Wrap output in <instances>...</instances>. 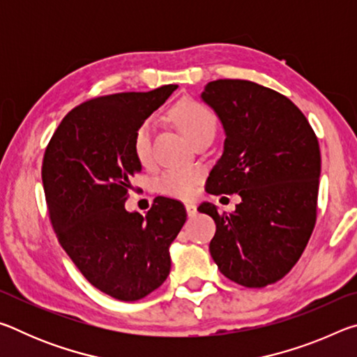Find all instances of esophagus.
<instances>
[{
    "mask_svg": "<svg viewBox=\"0 0 357 357\" xmlns=\"http://www.w3.org/2000/svg\"><path fill=\"white\" fill-rule=\"evenodd\" d=\"M185 211H187V215L193 217L197 214V204L195 203H185Z\"/></svg>",
    "mask_w": 357,
    "mask_h": 357,
    "instance_id": "obj_1",
    "label": "esophagus"
}]
</instances>
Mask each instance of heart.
<instances>
[{"instance_id":"1","label":"heart","mask_w":357,"mask_h":357,"mask_svg":"<svg viewBox=\"0 0 357 357\" xmlns=\"http://www.w3.org/2000/svg\"><path fill=\"white\" fill-rule=\"evenodd\" d=\"M170 116L178 129L195 144L204 138H211L215 134L217 116L206 105L197 100H181L172 108ZM132 149L138 164L149 167L153 164V124L151 121L144 123L137 129L132 142ZM203 173L197 168L174 167L168 168L154 181L155 190L165 197L189 200L197 193Z\"/></svg>"}]
</instances>
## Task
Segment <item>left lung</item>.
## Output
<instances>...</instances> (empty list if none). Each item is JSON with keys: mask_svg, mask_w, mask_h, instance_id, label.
<instances>
[{"mask_svg": "<svg viewBox=\"0 0 357 357\" xmlns=\"http://www.w3.org/2000/svg\"><path fill=\"white\" fill-rule=\"evenodd\" d=\"M202 98L227 134L206 190L243 198L231 214L208 202L198 208L215 222L211 257L227 279L263 288L291 271L315 228L318 138L287 96L258 83L214 80Z\"/></svg>", "mask_w": 357, "mask_h": 357, "instance_id": "left-lung-1", "label": "left lung"}]
</instances>
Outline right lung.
Masks as SVG:
<instances>
[{
    "mask_svg": "<svg viewBox=\"0 0 357 357\" xmlns=\"http://www.w3.org/2000/svg\"><path fill=\"white\" fill-rule=\"evenodd\" d=\"M178 84L89 99L66 114L42 159L48 217L78 271L102 293L138 301L170 274L168 247L187 219L184 204L157 197L146 215L128 213L130 178L142 172L137 129Z\"/></svg>",
    "mask_w": 357,
    "mask_h": 357,
    "instance_id": "add662e5",
    "label": "right lung"
}]
</instances>
